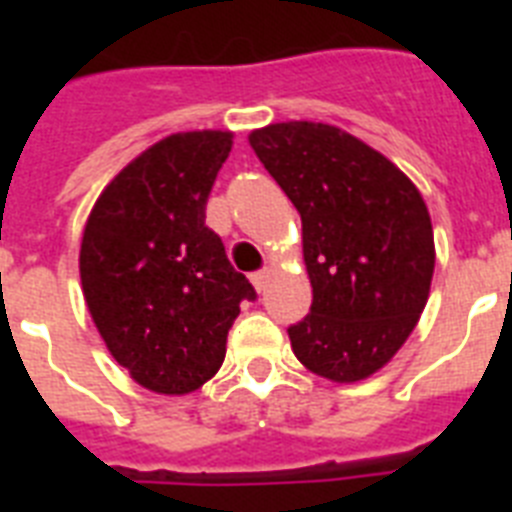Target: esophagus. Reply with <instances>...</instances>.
<instances>
[{"instance_id":"1","label":"esophagus","mask_w":512,"mask_h":512,"mask_svg":"<svg viewBox=\"0 0 512 512\" xmlns=\"http://www.w3.org/2000/svg\"><path fill=\"white\" fill-rule=\"evenodd\" d=\"M268 281H271V271H268V268H265V271L252 273V284H255L257 292H265V287H268Z\"/></svg>"}]
</instances>
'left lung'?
<instances>
[{
	"instance_id": "left-lung-1",
	"label": "left lung",
	"mask_w": 512,
	"mask_h": 512,
	"mask_svg": "<svg viewBox=\"0 0 512 512\" xmlns=\"http://www.w3.org/2000/svg\"><path fill=\"white\" fill-rule=\"evenodd\" d=\"M249 143L303 217L313 303L287 329L292 350L327 380H364L404 345L428 303V207L396 164L329 124H271Z\"/></svg>"
}]
</instances>
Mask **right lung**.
I'll use <instances>...</instances> for the list:
<instances>
[{
	"mask_svg": "<svg viewBox=\"0 0 512 512\" xmlns=\"http://www.w3.org/2000/svg\"><path fill=\"white\" fill-rule=\"evenodd\" d=\"M231 132H177L100 193L84 225L79 273L111 356L143 388L183 396L220 369L228 329L255 287L225 257L207 199Z\"/></svg>",
	"mask_w": 512,
	"mask_h": 512,
	"instance_id": "obj_1",
	"label": "right lung"
}]
</instances>
